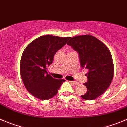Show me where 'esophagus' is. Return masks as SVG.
Listing matches in <instances>:
<instances>
[{"label": "esophagus", "mask_w": 127, "mask_h": 127, "mask_svg": "<svg viewBox=\"0 0 127 127\" xmlns=\"http://www.w3.org/2000/svg\"><path fill=\"white\" fill-rule=\"evenodd\" d=\"M69 83H70L71 84H73V85H78V83H77L76 81H69Z\"/></svg>", "instance_id": "esophagus-1"}]
</instances>
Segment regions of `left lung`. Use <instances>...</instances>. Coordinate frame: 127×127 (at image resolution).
Here are the masks:
<instances>
[{"instance_id": "8db88e82", "label": "left lung", "mask_w": 127, "mask_h": 127, "mask_svg": "<svg viewBox=\"0 0 127 127\" xmlns=\"http://www.w3.org/2000/svg\"><path fill=\"white\" fill-rule=\"evenodd\" d=\"M78 53L82 68L88 69L84 85L87 92L81 98L93 100L103 94L112 83L114 74L112 54L108 47L90 35L71 37L67 43Z\"/></svg>"}]
</instances>
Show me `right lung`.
<instances>
[{"instance_id": "add662e5", "label": "right lung", "mask_w": 127, "mask_h": 127, "mask_svg": "<svg viewBox=\"0 0 127 127\" xmlns=\"http://www.w3.org/2000/svg\"><path fill=\"white\" fill-rule=\"evenodd\" d=\"M69 38L43 35L31 42L24 51L20 64L21 78L28 92L35 98L42 100L53 98L65 81L47 74V67Z\"/></svg>"}]
</instances>
